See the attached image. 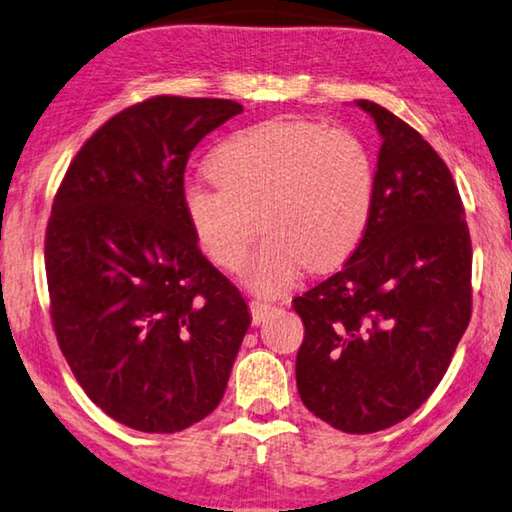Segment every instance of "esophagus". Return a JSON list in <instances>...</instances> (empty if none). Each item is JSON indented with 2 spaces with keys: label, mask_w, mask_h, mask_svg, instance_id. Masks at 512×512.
<instances>
[{
  "label": "esophagus",
  "mask_w": 512,
  "mask_h": 512,
  "mask_svg": "<svg viewBox=\"0 0 512 512\" xmlns=\"http://www.w3.org/2000/svg\"><path fill=\"white\" fill-rule=\"evenodd\" d=\"M249 308H251V322L254 324H261L267 315H270L274 311L272 304H265V301H249Z\"/></svg>",
  "instance_id": "obj_1"
}]
</instances>
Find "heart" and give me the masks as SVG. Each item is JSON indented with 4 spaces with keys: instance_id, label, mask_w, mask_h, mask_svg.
Listing matches in <instances>:
<instances>
[{
    "instance_id": "heart-1",
    "label": "heart",
    "mask_w": 512,
    "mask_h": 512,
    "mask_svg": "<svg viewBox=\"0 0 512 512\" xmlns=\"http://www.w3.org/2000/svg\"><path fill=\"white\" fill-rule=\"evenodd\" d=\"M213 186L190 183L183 215L197 245L222 270H238L258 229L263 245L242 281L279 295L304 265H345L370 226L376 201L372 149L349 129L290 120L233 131L206 161Z\"/></svg>"
}]
</instances>
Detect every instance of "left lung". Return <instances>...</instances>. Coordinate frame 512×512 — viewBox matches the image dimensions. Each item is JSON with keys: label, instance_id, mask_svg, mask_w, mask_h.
Returning <instances> with one entry per match:
<instances>
[{"label": "left lung", "instance_id": "8db88e82", "mask_svg": "<svg viewBox=\"0 0 512 512\" xmlns=\"http://www.w3.org/2000/svg\"><path fill=\"white\" fill-rule=\"evenodd\" d=\"M356 106L383 140L372 220L345 267L292 306L301 401L360 435L406 420L445 376L472 317V240L438 152L388 108Z\"/></svg>", "mask_w": 512, "mask_h": 512}]
</instances>
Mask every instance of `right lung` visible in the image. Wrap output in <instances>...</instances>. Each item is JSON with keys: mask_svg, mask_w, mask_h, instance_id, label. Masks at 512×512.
<instances>
[{"mask_svg": "<svg viewBox=\"0 0 512 512\" xmlns=\"http://www.w3.org/2000/svg\"><path fill=\"white\" fill-rule=\"evenodd\" d=\"M242 106L152 97L99 127L67 167L45 233L58 347L108 417L177 433L222 401L249 329L240 290L183 215L197 142Z\"/></svg>", "mask_w": 512, "mask_h": 512, "instance_id": "obj_1", "label": "right lung"}]
</instances>
